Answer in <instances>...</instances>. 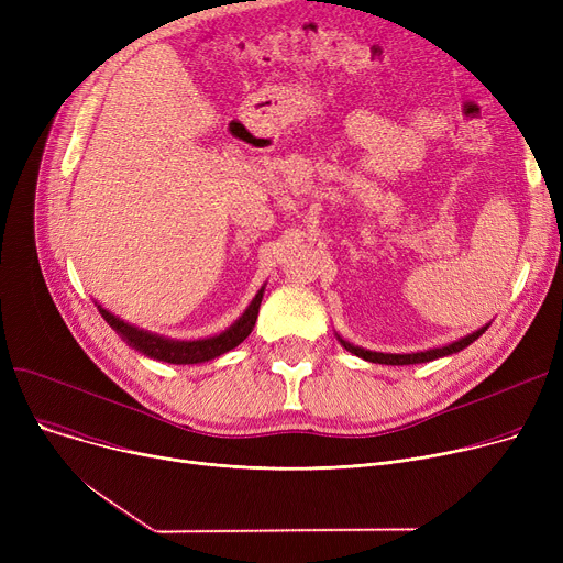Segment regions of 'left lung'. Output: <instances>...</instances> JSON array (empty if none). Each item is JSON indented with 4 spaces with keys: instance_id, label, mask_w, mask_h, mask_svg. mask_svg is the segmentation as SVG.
<instances>
[{
    "instance_id": "left-lung-1",
    "label": "left lung",
    "mask_w": 563,
    "mask_h": 563,
    "mask_svg": "<svg viewBox=\"0 0 563 563\" xmlns=\"http://www.w3.org/2000/svg\"><path fill=\"white\" fill-rule=\"evenodd\" d=\"M486 329L488 327L479 329L477 333H472V335H467V338H463L459 342H452L448 346H442V349H429V351H420V353H376V351H365L361 346H353V344H349L344 340H340V342H342V346L346 351L353 353V356L365 358L369 363H378V365H416V363H429V361H435V358H442V356H452V353L465 349L467 344L475 342L482 333H486Z\"/></svg>"
}]
</instances>
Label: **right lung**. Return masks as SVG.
Segmentation results:
<instances>
[{
  "mask_svg": "<svg viewBox=\"0 0 563 563\" xmlns=\"http://www.w3.org/2000/svg\"><path fill=\"white\" fill-rule=\"evenodd\" d=\"M262 294H264V289L257 291V297L253 299L249 310L240 319H236L225 333H221L217 338L196 340V342H175V340H166V338L153 335L147 331H139V329L130 327V323H125L123 319H118L111 312H107L104 308H100V314L107 319V323L118 335H121L136 351L145 353V356H151L155 361H164V363H173V365H194V363L212 361V358L221 356V353L234 349L236 344H242L249 338V333L255 327L257 312H260Z\"/></svg>",
  "mask_w": 563,
  "mask_h": 563,
  "instance_id": "add662e5",
  "label": "right lung"
}]
</instances>
